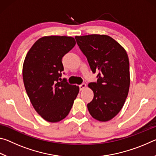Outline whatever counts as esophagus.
Segmentation results:
<instances>
[{
    "mask_svg": "<svg viewBox=\"0 0 156 156\" xmlns=\"http://www.w3.org/2000/svg\"><path fill=\"white\" fill-rule=\"evenodd\" d=\"M79 87H80V91H83V89H84L87 87V85H86L85 83H83V84H81L80 85H79Z\"/></svg>",
    "mask_w": 156,
    "mask_h": 156,
    "instance_id": "1",
    "label": "esophagus"
}]
</instances>
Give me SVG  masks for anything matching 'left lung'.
Returning a JSON list of instances; mask_svg holds the SVG:
<instances>
[{"mask_svg":"<svg viewBox=\"0 0 156 156\" xmlns=\"http://www.w3.org/2000/svg\"><path fill=\"white\" fill-rule=\"evenodd\" d=\"M75 38L92 72H98L97 83L88 84L94 92L93 100L87 104L89 112L94 119L107 122L120 112L128 96V55L122 46L107 35L91 34Z\"/></svg>","mask_w":156,"mask_h":156,"instance_id":"obj_1","label":"left lung"}]
</instances>
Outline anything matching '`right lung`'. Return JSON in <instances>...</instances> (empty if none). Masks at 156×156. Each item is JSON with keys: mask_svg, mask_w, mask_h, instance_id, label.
Returning a JSON list of instances; mask_svg holds the SVG:
<instances>
[{"mask_svg": "<svg viewBox=\"0 0 156 156\" xmlns=\"http://www.w3.org/2000/svg\"><path fill=\"white\" fill-rule=\"evenodd\" d=\"M75 44L73 37L44 36L25 56L23 78L26 92L34 109L47 122H58L66 118L78 94V86L60 78L64 69L62 57Z\"/></svg>", "mask_w": 156, "mask_h": 156, "instance_id": "1", "label": "right lung"}]
</instances>
